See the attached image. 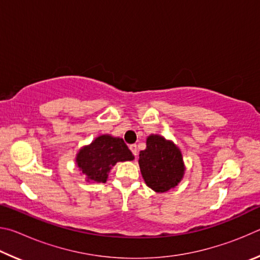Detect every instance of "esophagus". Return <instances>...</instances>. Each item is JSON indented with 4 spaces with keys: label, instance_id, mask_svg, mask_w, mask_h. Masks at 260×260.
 <instances>
[{
    "label": "esophagus",
    "instance_id": "1",
    "mask_svg": "<svg viewBox=\"0 0 260 260\" xmlns=\"http://www.w3.org/2000/svg\"><path fill=\"white\" fill-rule=\"evenodd\" d=\"M129 149H131V151L133 152V155H134L135 157L138 156V148H136V144H131Z\"/></svg>",
    "mask_w": 260,
    "mask_h": 260
}]
</instances>
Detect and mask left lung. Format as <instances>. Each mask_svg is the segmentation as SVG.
<instances>
[{"label": "left lung", "instance_id": "obj_1", "mask_svg": "<svg viewBox=\"0 0 260 260\" xmlns=\"http://www.w3.org/2000/svg\"><path fill=\"white\" fill-rule=\"evenodd\" d=\"M139 165L147 186L159 193L177 187L186 171L180 148L158 134L147 138L146 149L140 151Z\"/></svg>", "mask_w": 260, "mask_h": 260}]
</instances>
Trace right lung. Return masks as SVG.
I'll use <instances>...</instances> for the list:
<instances>
[{"label": "right lung", "instance_id": "1", "mask_svg": "<svg viewBox=\"0 0 260 260\" xmlns=\"http://www.w3.org/2000/svg\"><path fill=\"white\" fill-rule=\"evenodd\" d=\"M134 156L124 140L110 134L100 135L80 148L76 164L87 182H107L109 173L118 161L133 160Z\"/></svg>", "mask_w": 260, "mask_h": 260}]
</instances>
